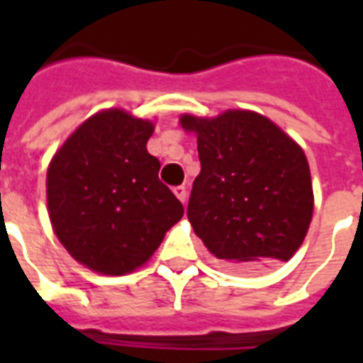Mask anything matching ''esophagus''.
<instances>
[{
    "instance_id": "1",
    "label": "esophagus",
    "mask_w": 363,
    "mask_h": 363,
    "mask_svg": "<svg viewBox=\"0 0 363 363\" xmlns=\"http://www.w3.org/2000/svg\"><path fill=\"white\" fill-rule=\"evenodd\" d=\"M173 192H174V196L179 198V200H181L182 204L186 202V198H189V192H186V186H177V189H174Z\"/></svg>"
}]
</instances>
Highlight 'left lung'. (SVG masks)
Here are the masks:
<instances>
[{
  "instance_id": "1",
  "label": "left lung",
  "mask_w": 363,
  "mask_h": 363,
  "mask_svg": "<svg viewBox=\"0 0 363 363\" xmlns=\"http://www.w3.org/2000/svg\"><path fill=\"white\" fill-rule=\"evenodd\" d=\"M196 135L200 174L189 221L216 259L243 268L288 262L313 218V182L301 145L255 111L181 114Z\"/></svg>"
}]
</instances>
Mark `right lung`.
<instances>
[{"label": "right lung", "instance_id": "add662e5", "mask_svg": "<svg viewBox=\"0 0 363 363\" xmlns=\"http://www.w3.org/2000/svg\"><path fill=\"white\" fill-rule=\"evenodd\" d=\"M153 130V120L104 108L75 128L50 159L52 229L93 272L124 276L143 267L184 213L147 151Z\"/></svg>", "mask_w": 363, "mask_h": 363}]
</instances>
